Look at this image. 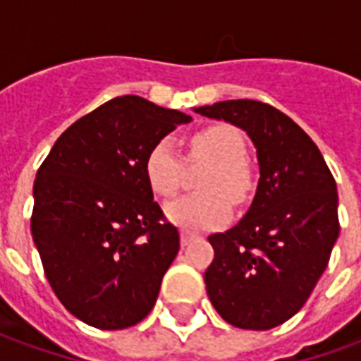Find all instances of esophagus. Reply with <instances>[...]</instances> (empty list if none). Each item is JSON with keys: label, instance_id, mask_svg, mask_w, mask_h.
<instances>
[{"label": "esophagus", "instance_id": "1", "mask_svg": "<svg viewBox=\"0 0 361 361\" xmlns=\"http://www.w3.org/2000/svg\"><path fill=\"white\" fill-rule=\"evenodd\" d=\"M194 238H196V235H192V233H186V231H183V233H180V244H183V246L190 244Z\"/></svg>", "mask_w": 361, "mask_h": 361}]
</instances>
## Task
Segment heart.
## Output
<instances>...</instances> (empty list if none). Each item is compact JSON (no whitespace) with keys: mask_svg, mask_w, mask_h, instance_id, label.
Returning <instances> with one entry per match:
<instances>
[{"mask_svg":"<svg viewBox=\"0 0 361 361\" xmlns=\"http://www.w3.org/2000/svg\"><path fill=\"white\" fill-rule=\"evenodd\" d=\"M190 161H207L209 167L200 178V188L190 196L171 202L165 213L175 225L204 231L223 225L231 215V202L246 204L256 190V175L246 159V142L235 126L209 125L186 140ZM184 163L169 138L157 140L144 159L149 188L163 198L175 196L183 183Z\"/></svg>","mask_w":361,"mask_h":361,"instance_id":"obj_1","label":"heart"}]
</instances>
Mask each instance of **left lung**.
I'll return each mask as SVG.
<instances>
[{
    "label": "left lung",
    "instance_id": "obj_1",
    "mask_svg": "<svg viewBox=\"0 0 361 361\" xmlns=\"http://www.w3.org/2000/svg\"><path fill=\"white\" fill-rule=\"evenodd\" d=\"M196 113L246 130L259 183L238 225L207 240V296L238 329L267 331L306 304L338 238L336 183L319 148L290 117L256 99H228Z\"/></svg>",
    "mask_w": 361,
    "mask_h": 361
}]
</instances>
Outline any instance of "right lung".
<instances>
[{
	"mask_svg": "<svg viewBox=\"0 0 361 361\" xmlns=\"http://www.w3.org/2000/svg\"><path fill=\"white\" fill-rule=\"evenodd\" d=\"M190 121L144 97H113L73 123L36 173L30 231L44 273L92 327H133L154 307L180 238L154 200L144 159Z\"/></svg>",
	"mask_w": 361,
	"mask_h": 361,
	"instance_id": "obj_1",
	"label": "right lung"
}]
</instances>
